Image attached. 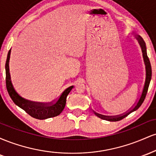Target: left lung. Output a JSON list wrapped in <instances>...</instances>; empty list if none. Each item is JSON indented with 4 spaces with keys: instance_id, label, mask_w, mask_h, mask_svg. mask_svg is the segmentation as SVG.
Instances as JSON below:
<instances>
[{
    "instance_id": "1",
    "label": "left lung",
    "mask_w": 156,
    "mask_h": 156,
    "mask_svg": "<svg viewBox=\"0 0 156 156\" xmlns=\"http://www.w3.org/2000/svg\"><path fill=\"white\" fill-rule=\"evenodd\" d=\"M136 38L138 42H139V44H140V46L141 48V51H142L143 58H144V64H145V68H146L145 83H144V88H143L142 92H141L140 98H139V100H138L136 103L134 105V106H133V108H131L130 110H128V112H125V113H124V114H121V115L114 116V117H108V116L102 115V114H98V113L94 112V114H95L97 117L101 118V119H105V120L110 121V122H117V121L121 120V119H122L123 118L126 117L127 116L129 115L130 113L133 112L134 111L137 110V109L141 106V105L142 104V103L144 102V99H145L147 92L148 87H149L150 82V80H151V77H152L151 64H150L149 58H148L147 54L146 44H145V42H144V39H142V37H140V36H139V35L136 36Z\"/></svg>"
}]
</instances>
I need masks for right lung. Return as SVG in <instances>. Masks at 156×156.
<instances>
[{
	"label": "right lung",
	"instance_id": "obj_1",
	"mask_svg": "<svg viewBox=\"0 0 156 156\" xmlns=\"http://www.w3.org/2000/svg\"><path fill=\"white\" fill-rule=\"evenodd\" d=\"M10 53L11 49L7 55L6 66H5V68H6V84L9 94L14 103L20 108L23 109L27 114L36 119H45L48 118L54 117L59 115L65 107L67 97L68 94L70 92V91L72 90L73 86H71L66 89L56 101L51 102L50 103H35V102L24 99L16 92L12 83L9 73V66Z\"/></svg>",
	"mask_w": 156,
	"mask_h": 156
}]
</instances>
